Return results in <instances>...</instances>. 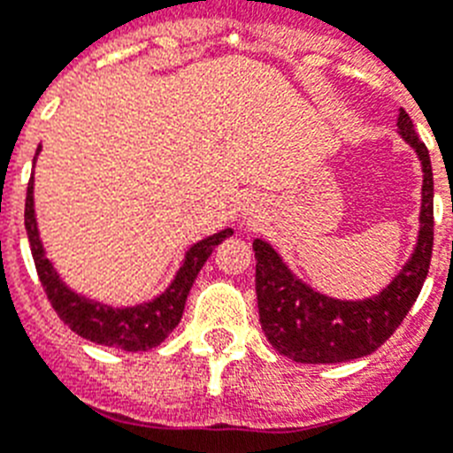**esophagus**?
Instances as JSON below:
<instances>
[{
	"mask_svg": "<svg viewBox=\"0 0 453 453\" xmlns=\"http://www.w3.org/2000/svg\"><path fill=\"white\" fill-rule=\"evenodd\" d=\"M240 218H242V224H247V226H258L263 218V208L258 206V202H254V199H247Z\"/></svg>",
	"mask_w": 453,
	"mask_h": 453,
	"instance_id": "obj_1",
	"label": "esophagus"
}]
</instances>
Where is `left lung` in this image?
I'll list each match as a JSON object with an SVG mask.
<instances>
[{
  "label": "left lung",
  "mask_w": 453,
  "mask_h": 453,
  "mask_svg": "<svg viewBox=\"0 0 453 453\" xmlns=\"http://www.w3.org/2000/svg\"><path fill=\"white\" fill-rule=\"evenodd\" d=\"M397 129L422 163V206L413 254L386 288L365 299L329 297L302 281L267 240H254L263 334L290 361L318 365L372 354L395 334L422 290L434 251V172L429 150L403 108H399Z\"/></svg>",
  "instance_id": "obj_1"
}]
</instances>
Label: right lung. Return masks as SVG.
I'll list each match as a JSON object with an SVG mask.
<instances>
[{"instance_id": "obj_1", "label": "right lung", "mask_w": 453, "mask_h": 453, "mask_svg": "<svg viewBox=\"0 0 453 453\" xmlns=\"http://www.w3.org/2000/svg\"><path fill=\"white\" fill-rule=\"evenodd\" d=\"M38 154L40 145L34 156V167ZM34 186V174H31L29 188H27V203H24V229H27L31 256H34L35 270H38L40 283L47 292V299L51 302L58 318L74 334L90 340V342H97V345L115 347V349L147 351L151 347L161 345L181 322L190 288L203 263L208 261V256L213 254V250L222 240L234 235V229L226 226L218 234L197 240L195 245L186 250L181 265H179L177 274L165 290L158 292L154 299L134 303V306H113V303L97 302V299L88 297L83 292H77L74 288L67 286L54 263L47 258V250L40 240L38 219H35Z\"/></svg>"}]
</instances>
